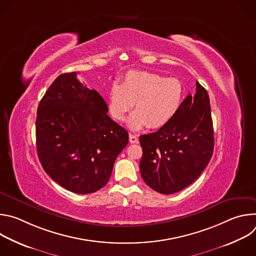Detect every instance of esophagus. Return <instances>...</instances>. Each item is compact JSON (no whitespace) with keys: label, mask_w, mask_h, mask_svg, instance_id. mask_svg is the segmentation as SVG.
Wrapping results in <instances>:
<instances>
[{"label":"esophagus","mask_w":256,"mask_h":256,"mask_svg":"<svg viewBox=\"0 0 256 256\" xmlns=\"http://www.w3.org/2000/svg\"><path fill=\"white\" fill-rule=\"evenodd\" d=\"M128 138H130V144H136V142H138V136H136V134H130Z\"/></svg>","instance_id":"1"}]
</instances>
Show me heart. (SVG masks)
Returning <instances> with one entry per match:
<instances>
[{"instance_id": "obj_1", "label": "heart", "mask_w": 256, "mask_h": 256, "mask_svg": "<svg viewBox=\"0 0 256 256\" xmlns=\"http://www.w3.org/2000/svg\"><path fill=\"white\" fill-rule=\"evenodd\" d=\"M184 97V85L177 78L132 70L122 77L120 85L112 84L108 94V110L114 120L122 122L134 104L136 112L128 122L130 130L160 128L176 116Z\"/></svg>"}]
</instances>
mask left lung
<instances>
[{"instance_id": "obj_1", "label": "left lung", "mask_w": 256, "mask_h": 256, "mask_svg": "<svg viewBox=\"0 0 256 256\" xmlns=\"http://www.w3.org/2000/svg\"><path fill=\"white\" fill-rule=\"evenodd\" d=\"M140 170L152 190L172 194L190 186L208 166L214 151L210 98L196 82V92L182 101L176 116L156 132L142 134Z\"/></svg>"}]
</instances>
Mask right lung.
Here are the masks:
<instances>
[{
    "instance_id": "right-lung-1",
    "label": "right lung",
    "mask_w": 256,
    "mask_h": 256,
    "mask_svg": "<svg viewBox=\"0 0 256 256\" xmlns=\"http://www.w3.org/2000/svg\"><path fill=\"white\" fill-rule=\"evenodd\" d=\"M107 112L104 99L78 81L76 72L60 75L40 100L35 126L38 159L64 188L92 194L110 178L128 134Z\"/></svg>"
}]
</instances>
